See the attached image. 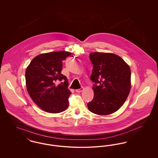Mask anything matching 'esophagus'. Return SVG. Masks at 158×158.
I'll list each match as a JSON object with an SVG mask.
<instances>
[{
	"mask_svg": "<svg viewBox=\"0 0 158 158\" xmlns=\"http://www.w3.org/2000/svg\"><path fill=\"white\" fill-rule=\"evenodd\" d=\"M83 90V87H81V88H79V89H76V92H80L82 91Z\"/></svg>",
	"mask_w": 158,
	"mask_h": 158,
	"instance_id": "34e87169",
	"label": "esophagus"
}]
</instances>
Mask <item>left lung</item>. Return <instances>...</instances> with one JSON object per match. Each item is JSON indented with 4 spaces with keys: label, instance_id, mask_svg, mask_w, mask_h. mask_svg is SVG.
Listing matches in <instances>:
<instances>
[{
    "label": "left lung",
    "instance_id": "1",
    "mask_svg": "<svg viewBox=\"0 0 158 158\" xmlns=\"http://www.w3.org/2000/svg\"><path fill=\"white\" fill-rule=\"evenodd\" d=\"M93 69L90 80L95 83L94 97L88 103L90 112L108 115L117 111L126 101L131 88V70L120 57L114 54L91 53Z\"/></svg>",
    "mask_w": 158,
    "mask_h": 158
}]
</instances>
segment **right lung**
Here are the masks:
<instances>
[{
  "label": "right lung",
  "mask_w": 158,
  "mask_h": 158,
  "mask_svg": "<svg viewBox=\"0 0 158 158\" xmlns=\"http://www.w3.org/2000/svg\"><path fill=\"white\" fill-rule=\"evenodd\" d=\"M64 51L40 54L34 58L26 69L27 89L32 101L47 113H59L69 106L68 80L61 73L62 61L70 56ZM62 82L58 85L55 82Z\"/></svg>",
  "instance_id": "right-lung-1"
}]
</instances>
